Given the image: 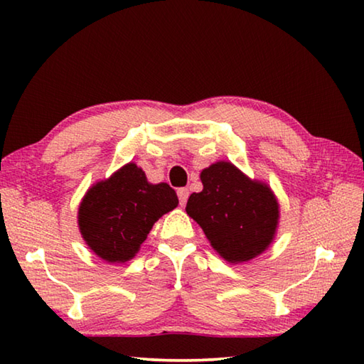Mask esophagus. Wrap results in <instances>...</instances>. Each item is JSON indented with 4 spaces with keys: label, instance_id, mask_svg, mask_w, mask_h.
<instances>
[{
    "label": "esophagus",
    "instance_id": "esophagus-1",
    "mask_svg": "<svg viewBox=\"0 0 364 364\" xmlns=\"http://www.w3.org/2000/svg\"><path fill=\"white\" fill-rule=\"evenodd\" d=\"M176 194H178V199H180V205H186L189 189L188 188H180L176 191Z\"/></svg>",
    "mask_w": 364,
    "mask_h": 364
}]
</instances>
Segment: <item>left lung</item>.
Segmentation results:
<instances>
[{
  "instance_id": "8db88e82",
  "label": "left lung",
  "mask_w": 364,
  "mask_h": 364,
  "mask_svg": "<svg viewBox=\"0 0 364 364\" xmlns=\"http://www.w3.org/2000/svg\"><path fill=\"white\" fill-rule=\"evenodd\" d=\"M204 189L189 196L186 212L212 247L230 263L249 262L273 242L279 204L264 183L250 180L231 162L202 170Z\"/></svg>"
}]
</instances>
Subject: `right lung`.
Segmentation results:
<instances>
[{
    "label": "right lung",
    "instance_id": "right-lung-1",
    "mask_svg": "<svg viewBox=\"0 0 364 364\" xmlns=\"http://www.w3.org/2000/svg\"><path fill=\"white\" fill-rule=\"evenodd\" d=\"M176 205V193L167 183H149L130 162L88 189L78 208V228L97 257L123 263L136 255L154 223Z\"/></svg>",
    "mask_w": 364,
    "mask_h": 364
}]
</instances>
